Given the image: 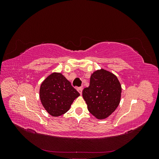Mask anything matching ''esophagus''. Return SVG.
I'll use <instances>...</instances> for the list:
<instances>
[{
  "label": "esophagus",
  "instance_id": "esophagus-1",
  "mask_svg": "<svg viewBox=\"0 0 159 159\" xmlns=\"http://www.w3.org/2000/svg\"><path fill=\"white\" fill-rule=\"evenodd\" d=\"M82 90H83V88H78V92L80 93V94H81L82 93Z\"/></svg>",
  "mask_w": 159,
  "mask_h": 159
}]
</instances>
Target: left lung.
Instances as JSON below:
<instances>
[{
  "mask_svg": "<svg viewBox=\"0 0 159 159\" xmlns=\"http://www.w3.org/2000/svg\"><path fill=\"white\" fill-rule=\"evenodd\" d=\"M121 86L117 78L102 69L94 71L88 88L82 91L89 111L98 119L108 117L120 103Z\"/></svg>",
  "mask_w": 159,
  "mask_h": 159,
  "instance_id": "obj_1",
  "label": "left lung"
}]
</instances>
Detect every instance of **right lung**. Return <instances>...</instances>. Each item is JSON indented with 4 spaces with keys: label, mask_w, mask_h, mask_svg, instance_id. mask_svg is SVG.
Masks as SVG:
<instances>
[{
    "label": "right lung",
    "mask_w": 159,
    "mask_h": 159,
    "mask_svg": "<svg viewBox=\"0 0 159 159\" xmlns=\"http://www.w3.org/2000/svg\"><path fill=\"white\" fill-rule=\"evenodd\" d=\"M79 95L78 91L60 73H53L47 77L40 89L42 104L53 117L60 116L68 111Z\"/></svg>",
    "instance_id": "add662e5"
}]
</instances>
